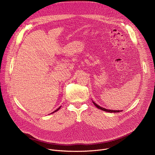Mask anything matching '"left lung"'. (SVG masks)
<instances>
[{"instance_id": "8db88e82", "label": "left lung", "mask_w": 155, "mask_h": 155, "mask_svg": "<svg viewBox=\"0 0 155 155\" xmlns=\"http://www.w3.org/2000/svg\"><path fill=\"white\" fill-rule=\"evenodd\" d=\"M93 102V104H94V105L97 107V108H98L99 109H100V110H103V111H105V112H110V113H117V112H121L120 110H107V109H106V108H103V107H100V106H99L98 105H97L95 102Z\"/></svg>"}]
</instances>
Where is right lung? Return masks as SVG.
<instances>
[{
  "mask_svg": "<svg viewBox=\"0 0 155 155\" xmlns=\"http://www.w3.org/2000/svg\"><path fill=\"white\" fill-rule=\"evenodd\" d=\"M61 108V107H59V108H58V109H57V110H55V111H54V112H53V113H51V114H53V113H54V112H57V111H58V110H59V108Z\"/></svg>",
  "mask_w": 155,
  "mask_h": 155,
  "instance_id": "add662e5",
  "label": "right lung"
}]
</instances>
